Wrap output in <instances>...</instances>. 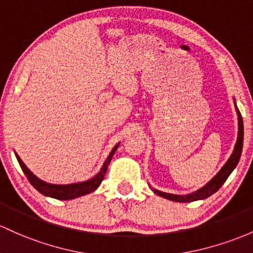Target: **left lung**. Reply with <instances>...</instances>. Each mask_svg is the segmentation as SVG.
Masks as SVG:
<instances>
[{"label":"left lung","instance_id":"obj_1","mask_svg":"<svg viewBox=\"0 0 253 253\" xmlns=\"http://www.w3.org/2000/svg\"><path fill=\"white\" fill-rule=\"evenodd\" d=\"M235 104V102H234ZM236 113H238V121H239V131H238V140H236L234 151H233L232 156L230 158L228 159V162L225 163L224 167L219 170V172L217 173L216 176L209 182L208 184L200 188L199 191L193 192L191 194L187 195H176V194H169V193H164L157 191V189H153V192L156 193L157 195L159 197L165 198V199L172 200V202H177V203H191V202H195V200H200V199H206L210 195H212L213 193H216L221 188L222 184L224 183L225 180L228 178V176L232 173V171L235 169V167L238 165L239 159H240L241 156V151H243V142H244V123H243V117H241L240 111L238 110L236 107Z\"/></svg>","mask_w":253,"mask_h":253}]
</instances>
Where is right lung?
<instances>
[{
	"label": "right lung",
	"instance_id": "right-lung-1",
	"mask_svg": "<svg viewBox=\"0 0 253 253\" xmlns=\"http://www.w3.org/2000/svg\"><path fill=\"white\" fill-rule=\"evenodd\" d=\"M118 145H116L113 147L112 151H111L110 156L107 157L106 162L102 165L101 170H100L99 173H96V176H94L93 178L88 181H84V182H80V183H72V184H50L47 183V182L40 180L39 177L34 175V173L30 171L26 165L24 164L23 160L19 158V156L15 153V157H17L19 165H20L21 170L24 171L25 176L28 177V180L35 188L39 191L41 194L45 195V197H50L54 198V199H59V200H70V199H75V198L78 197H82V195L89 194V193L94 192L97 187L101 184L102 180L105 177V173L107 171L108 165H110L111 159H112L113 154H115L116 149L118 148Z\"/></svg>",
	"mask_w": 253,
	"mask_h": 253
}]
</instances>
